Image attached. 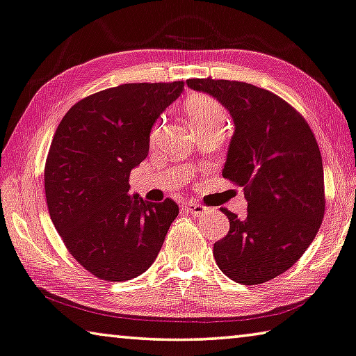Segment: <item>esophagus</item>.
Instances as JSON below:
<instances>
[{
	"instance_id": "1",
	"label": "esophagus",
	"mask_w": 356,
	"mask_h": 356,
	"mask_svg": "<svg viewBox=\"0 0 356 356\" xmlns=\"http://www.w3.org/2000/svg\"><path fill=\"white\" fill-rule=\"evenodd\" d=\"M183 208H184L188 213H191L192 216H197V218L203 216V214H205V213L208 211L207 207L199 205V203H195V202H186L184 205H183Z\"/></svg>"
}]
</instances>
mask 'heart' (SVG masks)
I'll return each mask as SVG.
<instances>
[{"mask_svg": "<svg viewBox=\"0 0 356 356\" xmlns=\"http://www.w3.org/2000/svg\"><path fill=\"white\" fill-rule=\"evenodd\" d=\"M186 115L194 126V129H203L208 126L225 124L227 113L225 108L220 106L216 99L207 95H195L188 99L186 102ZM156 129L153 131V137Z\"/></svg>", "mask_w": 356, "mask_h": 356, "instance_id": "obj_1", "label": "heart"}]
</instances>
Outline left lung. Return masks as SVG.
<instances>
[{"instance_id":"8db88e82","label":"left lung","mask_w":356,"mask_h":356,"mask_svg":"<svg viewBox=\"0 0 356 356\" xmlns=\"http://www.w3.org/2000/svg\"><path fill=\"white\" fill-rule=\"evenodd\" d=\"M229 110L235 132L222 177L244 188L246 218L220 208L230 222L213 255L227 277L244 285L282 275L311 246L325 214L323 164L309 124L275 92L235 80L189 79Z\"/></svg>"}]
</instances>
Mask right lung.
<instances>
[{
  "label": "right lung",
  "mask_w": 356,
  "mask_h": 356,
  "mask_svg": "<svg viewBox=\"0 0 356 356\" xmlns=\"http://www.w3.org/2000/svg\"><path fill=\"white\" fill-rule=\"evenodd\" d=\"M183 88L184 81L126 83L95 92L69 108L51 140L44 170L50 219L72 257L102 281L147 271L178 216L170 199L129 195V175Z\"/></svg>",
  "instance_id": "right-lung-1"
}]
</instances>
